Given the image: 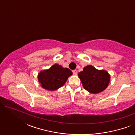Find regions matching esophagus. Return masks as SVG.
<instances>
[{
    "mask_svg": "<svg viewBox=\"0 0 135 135\" xmlns=\"http://www.w3.org/2000/svg\"><path fill=\"white\" fill-rule=\"evenodd\" d=\"M73 72L74 75H77V70H74Z\"/></svg>",
    "mask_w": 135,
    "mask_h": 135,
    "instance_id": "34e87169",
    "label": "esophagus"
}]
</instances>
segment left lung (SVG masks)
<instances>
[{"mask_svg":"<svg viewBox=\"0 0 135 135\" xmlns=\"http://www.w3.org/2000/svg\"><path fill=\"white\" fill-rule=\"evenodd\" d=\"M84 89L92 94L104 91L110 81V75L104 69H97L91 65H87L78 74Z\"/></svg>","mask_w":135,"mask_h":135,"instance_id":"obj_1","label":"left lung"}]
</instances>
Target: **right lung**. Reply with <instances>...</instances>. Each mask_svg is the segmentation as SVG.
Instances as JSON below:
<instances>
[{"mask_svg":"<svg viewBox=\"0 0 135 135\" xmlns=\"http://www.w3.org/2000/svg\"><path fill=\"white\" fill-rule=\"evenodd\" d=\"M73 72L68 68L55 64L49 69H44L38 74V82L40 86L49 91L57 90L65 84Z\"/></svg>","mask_w":135,"mask_h":135,"instance_id":"1","label":"right lung"}]
</instances>
